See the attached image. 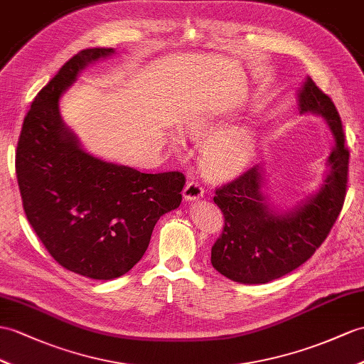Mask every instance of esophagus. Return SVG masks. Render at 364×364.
Listing matches in <instances>:
<instances>
[{
	"mask_svg": "<svg viewBox=\"0 0 364 364\" xmlns=\"http://www.w3.org/2000/svg\"><path fill=\"white\" fill-rule=\"evenodd\" d=\"M202 196H203V188L199 182H196V181L187 182V185H185V188H183L185 200H196Z\"/></svg>",
	"mask_w": 364,
	"mask_h": 364,
	"instance_id": "esophagus-1",
	"label": "esophagus"
}]
</instances>
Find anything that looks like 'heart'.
I'll list each match as a JSON object with an SVG mask.
<instances>
[{
	"label": "heart",
	"mask_w": 364,
	"mask_h": 364,
	"mask_svg": "<svg viewBox=\"0 0 364 364\" xmlns=\"http://www.w3.org/2000/svg\"><path fill=\"white\" fill-rule=\"evenodd\" d=\"M208 132V125L203 122L194 123L191 134L202 139ZM252 137L247 132H228L219 136L205 145L202 151V166L210 177L225 179L242 171L252 157Z\"/></svg>",
	"instance_id": "heart-1"
}]
</instances>
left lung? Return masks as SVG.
<instances>
[{"instance_id": "obj_1", "label": "left lung", "mask_w": 364, "mask_h": 364, "mask_svg": "<svg viewBox=\"0 0 364 364\" xmlns=\"http://www.w3.org/2000/svg\"><path fill=\"white\" fill-rule=\"evenodd\" d=\"M301 112L323 115L335 148L326 183L304 205L286 215L273 211L261 191L255 165L220 187L213 198L224 215V230L211 247V264L224 277L244 284H264L304 264L324 242L341 213L349 176V149L332 99L307 78L298 94Z\"/></svg>"}]
</instances>
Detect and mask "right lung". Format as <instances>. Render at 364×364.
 I'll list each match as a JSON object with an SVG mask.
<instances>
[{
  "instance_id": "right-lung-1",
  "label": "right lung",
  "mask_w": 364,
  "mask_h": 364,
  "mask_svg": "<svg viewBox=\"0 0 364 364\" xmlns=\"http://www.w3.org/2000/svg\"><path fill=\"white\" fill-rule=\"evenodd\" d=\"M111 48L83 49L35 97L16 145L23 208L61 267L92 279L119 278L145 255L154 225L181 205L185 176L103 162L85 153L61 122L58 99Z\"/></svg>"
}]
</instances>
